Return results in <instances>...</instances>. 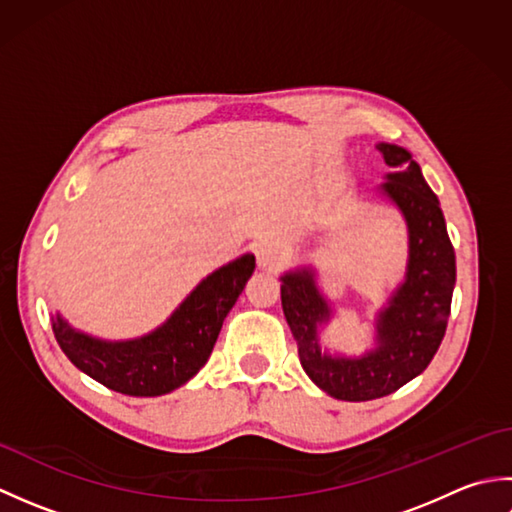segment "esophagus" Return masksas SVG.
Instances as JSON below:
<instances>
[{
  "label": "esophagus",
  "instance_id": "obj_1",
  "mask_svg": "<svg viewBox=\"0 0 512 512\" xmlns=\"http://www.w3.org/2000/svg\"><path fill=\"white\" fill-rule=\"evenodd\" d=\"M257 264H259V268L275 270L284 264V255L279 253V248L270 246V244H262L257 248Z\"/></svg>",
  "mask_w": 512,
  "mask_h": 512
}]
</instances>
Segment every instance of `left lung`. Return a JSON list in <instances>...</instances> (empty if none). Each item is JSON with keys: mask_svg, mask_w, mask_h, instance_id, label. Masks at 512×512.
<instances>
[{"mask_svg": "<svg viewBox=\"0 0 512 512\" xmlns=\"http://www.w3.org/2000/svg\"><path fill=\"white\" fill-rule=\"evenodd\" d=\"M376 149L391 167L383 191L409 226L407 279L380 312L376 350L361 358L321 354L317 323L330 319L328 303L308 270L281 277V308L303 369L325 394L350 402L394 394L427 369L447 332L455 286V253L436 193L407 149L387 143Z\"/></svg>", "mask_w": 512, "mask_h": 512, "instance_id": "8db88e82", "label": "left lung"}]
</instances>
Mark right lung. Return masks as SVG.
I'll return each instance as SVG.
<instances>
[{"mask_svg": "<svg viewBox=\"0 0 512 512\" xmlns=\"http://www.w3.org/2000/svg\"><path fill=\"white\" fill-rule=\"evenodd\" d=\"M255 270V257L242 255L215 270L195 288L171 319L143 339L99 341L52 319L54 339L70 361L127 396H162L187 383L209 361L226 314Z\"/></svg>", "mask_w": 512, "mask_h": 512, "instance_id": "obj_1", "label": "right lung"}]
</instances>
